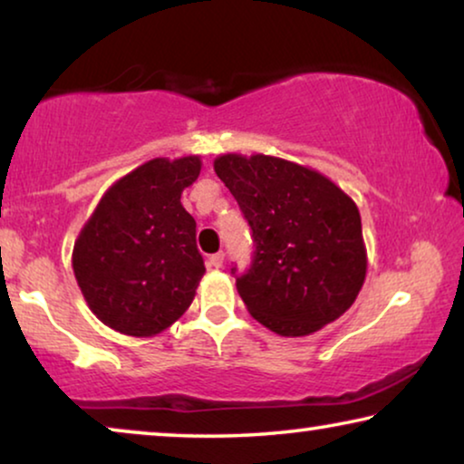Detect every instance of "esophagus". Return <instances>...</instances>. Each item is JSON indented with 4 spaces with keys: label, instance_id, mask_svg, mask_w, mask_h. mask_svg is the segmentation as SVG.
I'll return each mask as SVG.
<instances>
[{
    "label": "esophagus",
    "instance_id": "34e87169",
    "mask_svg": "<svg viewBox=\"0 0 464 464\" xmlns=\"http://www.w3.org/2000/svg\"><path fill=\"white\" fill-rule=\"evenodd\" d=\"M207 266H208V268L219 270L221 266H224V253H213V256H208Z\"/></svg>",
    "mask_w": 464,
    "mask_h": 464
}]
</instances>
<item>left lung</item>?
<instances>
[{"instance_id": "1", "label": "left lung", "mask_w": 464, "mask_h": 464, "mask_svg": "<svg viewBox=\"0 0 464 464\" xmlns=\"http://www.w3.org/2000/svg\"><path fill=\"white\" fill-rule=\"evenodd\" d=\"M213 169L253 232L251 268L237 278L253 319L287 338L340 319L367 272L351 196L319 170L266 154H221Z\"/></svg>"}]
</instances>
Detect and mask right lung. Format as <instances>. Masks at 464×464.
Returning a JSON list of instances; mask_svg holds the SVG:
<instances>
[{
  "mask_svg": "<svg viewBox=\"0 0 464 464\" xmlns=\"http://www.w3.org/2000/svg\"><path fill=\"white\" fill-rule=\"evenodd\" d=\"M200 167V156L148 160L107 189L80 230L73 275L107 327L150 338L192 304L205 262L181 192Z\"/></svg>",
  "mask_w": 464,
  "mask_h": 464,
  "instance_id": "obj_1",
  "label": "right lung"
}]
</instances>
